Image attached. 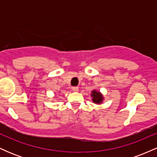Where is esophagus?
<instances>
[{
	"label": "esophagus",
	"instance_id": "obj_1",
	"mask_svg": "<svg viewBox=\"0 0 157 157\" xmlns=\"http://www.w3.org/2000/svg\"><path fill=\"white\" fill-rule=\"evenodd\" d=\"M71 89H72V91H75V92H77V91H78V90H79V89H78V87H72L71 88Z\"/></svg>",
	"mask_w": 157,
	"mask_h": 157
}]
</instances>
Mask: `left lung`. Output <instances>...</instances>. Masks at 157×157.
<instances>
[{
    "instance_id": "8db88e82",
    "label": "left lung",
    "mask_w": 157,
    "mask_h": 157,
    "mask_svg": "<svg viewBox=\"0 0 157 157\" xmlns=\"http://www.w3.org/2000/svg\"><path fill=\"white\" fill-rule=\"evenodd\" d=\"M91 97H92V101L94 102V103L100 104L101 103L103 100V97H102V94L100 92V91H97L96 90H93L91 91Z\"/></svg>"
}]
</instances>
